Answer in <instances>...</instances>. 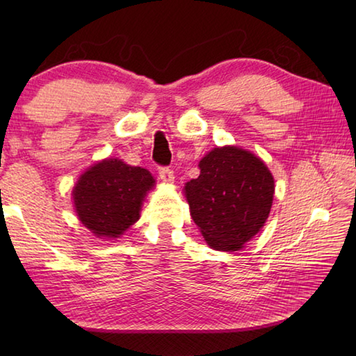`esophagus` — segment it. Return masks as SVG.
Masks as SVG:
<instances>
[{"mask_svg":"<svg viewBox=\"0 0 356 356\" xmlns=\"http://www.w3.org/2000/svg\"><path fill=\"white\" fill-rule=\"evenodd\" d=\"M159 176L163 180L165 184H172L174 182V171L171 168H166V166H162L159 168Z\"/></svg>","mask_w":356,"mask_h":356,"instance_id":"obj_1","label":"esophagus"}]
</instances>
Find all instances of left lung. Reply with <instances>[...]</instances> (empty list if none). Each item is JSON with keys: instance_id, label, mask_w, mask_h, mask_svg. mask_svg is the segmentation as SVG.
<instances>
[{"instance_id": "1", "label": "left lung", "mask_w": 356, "mask_h": 356, "mask_svg": "<svg viewBox=\"0 0 356 356\" xmlns=\"http://www.w3.org/2000/svg\"><path fill=\"white\" fill-rule=\"evenodd\" d=\"M184 191L194 223L216 251H238L270 213L274 177L260 157L238 147L214 148Z\"/></svg>"}]
</instances>
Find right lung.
Returning a JSON list of instances; mask_svg holds the SVG:
<instances>
[{
  "label": "right lung",
  "instance_id": "obj_1",
  "mask_svg": "<svg viewBox=\"0 0 356 356\" xmlns=\"http://www.w3.org/2000/svg\"><path fill=\"white\" fill-rule=\"evenodd\" d=\"M154 184L145 168L104 159L81 174L72 191L74 209L96 237L118 238L139 220L142 202Z\"/></svg>",
  "mask_w": 356,
  "mask_h": 356
}]
</instances>
